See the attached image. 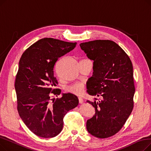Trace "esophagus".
<instances>
[{
    "instance_id": "34e87169",
    "label": "esophagus",
    "mask_w": 151,
    "mask_h": 151,
    "mask_svg": "<svg viewBox=\"0 0 151 151\" xmlns=\"http://www.w3.org/2000/svg\"><path fill=\"white\" fill-rule=\"evenodd\" d=\"M78 100H79V104H82L83 103V100L81 98H79Z\"/></svg>"
}]
</instances>
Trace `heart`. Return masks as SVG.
Listing matches in <instances>:
<instances>
[{
	"instance_id": "obj_1",
	"label": "heart",
	"mask_w": 151,
	"mask_h": 151,
	"mask_svg": "<svg viewBox=\"0 0 151 151\" xmlns=\"http://www.w3.org/2000/svg\"><path fill=\"white\" fill-rule=\"evenodd\" d=\"M67 91L76 96H81L84 92V85L81 83H76L68 86L67 88Z\"/></svg>"
}]
</instances>
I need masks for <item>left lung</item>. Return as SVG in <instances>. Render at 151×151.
<instances>
[{
    "label": "left lung",
    "mask_w": 151,
    "mask_h": 151,
    "mask_svg": "<svg viewBox=\"0 0 151 151\" xmlns=\"http://www.w3.org/2000/svg\"><path fill=\"white\" fill-rule=\"evenodd\" d=\"M80 45L93 60V72L87 83V92L102 98L87 101L95 108L96 113L87 121L86 128L92 135L106 138L122 129L132 111L135 91L132 63L113 41L97 40Z\"/></svg>",
    "instance_id": "left-lung-1"
}]
</instances>
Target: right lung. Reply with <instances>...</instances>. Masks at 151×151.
I'll use <instances>...</instances> for the list:
<instances>
[{"instance_id":"1","label":"right lung","mask_w":151,"mask_h":151,"mask_svg":"<svg viewBox=\"0 0 151 151\" xmlns=\"http://www.w3.org/2000/svg\"><path fill=\"white\" fill-rule=\"evenodd\" d=\"M76 45L44 38L28 47L20 59L14 83L18 111L27 128L40 137L57 136L62 130L63 117L78 105V97L70 93L55 100L51 98L61 92L52 89L58 83L54 76L55 63Z\"/></svg>"}]
</instances>
